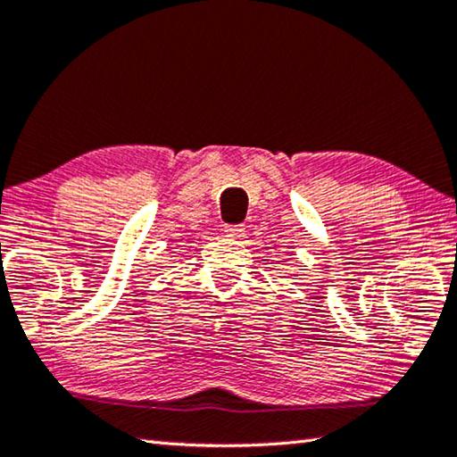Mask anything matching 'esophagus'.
<instances>
[{
  "instance_id": "esophagus-1",
  "label": "esophagus",
  "mask_w": 457,
  "mask_h": 457,
  "mask_svg": "<svg viewBox=\"0 0 457 457\" xmlns=\"http://www.w3.org/2000/svg\"><path fill=\"white\" fill-rule=\"evenodd\" d=\"M244 226L242 223H228L226 228H223V231H226L228 236H231V237H242L244 236Z\"/></svg>"
}]
</instances>
